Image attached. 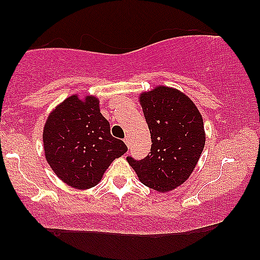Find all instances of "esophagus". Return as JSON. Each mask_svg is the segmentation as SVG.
<instances>
[{
	"label": "esophagus",
	"mask_w": 260,
	"mask_h": 260,
	"mask_svg": "<svg viewBox=\"0 0 260 260\" xmlns=\"http://www.w3.org/2000/svg\"><path fill=\"white\" fill-rule=\"evenodd\" d=\"M124 142H125V144L127 147L130 146V137L129 136H125V138H124Z\"/></svg>",
	"instance_id": "esophagus-1"
}]
</instances>
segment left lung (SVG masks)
Segmentation results:
<instances>
[{"mask_svg":"<svg viewBox=\"0 0 260 260\" xmlns=\"http://www.w3.org/2000/svg\"><path fill=\"white\" fill-rule=\"evenodd\" d=\"M150 131V153L137 161L126 157L138 179L157 192H167L188 179L205 146L203 118L180 90L156 86L140 94Z\"/></svg>","mask_w":260,"mask_h":260,"instance_id":"obj_1","label":"left lung"}]
</instances>
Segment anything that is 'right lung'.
Wrapping results in <instances>:
<instances>
[{
    "label": "right lung",
    "instance_id": "right-lung-1",
    "mask_svg": "<svg viewBox=\"0 0 260 260\" xmlns=\"http://www.w3.org/2000/svg\"><path fill=\"white\" fill-rule=\"evenodd\" d=\"M45 159L63 183L77 190L98 185L111 162L127 150L110 133L94 95L67 98L51 111L43 130Z\"/></svg>",
    "mask_w": 260,
    "mask_h": 260
}]
</instances>
